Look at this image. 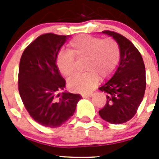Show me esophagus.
<instances>
[{"instance_id": "esophagus-1", "label": "esophagus", "mask_w": 159, "mask_h": 159, "mask_svg": "<svg viewBox=\"0 0 159 159\" xmlns=\"http://www.w3.org/2000/svg\"><path fill=\"white\" fill-rule=\"evenodd\" d=\"M92 95L93 94L92 93H88V94H81V96L83 97V98H88V97H92Z\"/></svg>"}]
</instances>
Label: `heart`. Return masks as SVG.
<instances>
[{"label":"heart","instance_id":"heart-1","mask_svg":"<svg viewBox=\"0 0 159 159\" xmlns=\"http://www.w3.org/2000/svg\"><path fill=\"white\" fill-rule=\"evenodd\" d=\"M69 51H61L57 57V64L60 73L71 76L75 71V58L84 59L83 69L69 79L71 90L86 93L93 89L99 81L110 78L117 69L121 60V49L113 38L102 39L99 36L81 34L70 40Z\"/></svg>","mask_w":159,"mask_h":159}]
</instances>
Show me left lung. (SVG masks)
<instances>
[{"label":"left lung","instance_id":"1","mask_svg":"<svg viewBox=\"0 0 159 159\" xmlns=\"http://www.w3.org/2000/svg\"><path fill=\"white\" fill-rule=\"evenodd\" d=\"M117 40L121 49L120 64L112 78L99 88L107 94L100 117L113 124L127 123L137 112L146 90V71L139 51L130 40L112 31H102Z\"/></svg>","mask_w":159,"mask_h":159}]
</instances>
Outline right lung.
I'll use <instances>...</instances> for the list:
<instances>
[{
	"mask_svg": "<svg viewBox=\"0 0 159 159\" xmlns=\"http://www.w3.org/2000/svg\"><path fill=\"white\" fill-rule=\"evenodd\" d=\"M67 36L45 33L29 44L20 60L18 90L29 116L47 127H58L73 116L81 96L60 92L65 80L57 57Z\"/></svg>",
	"mask_w": 159,
	"mask_h": 159,
	"instance_id": "1",
	"label": "right lung"
}]
</instances>
